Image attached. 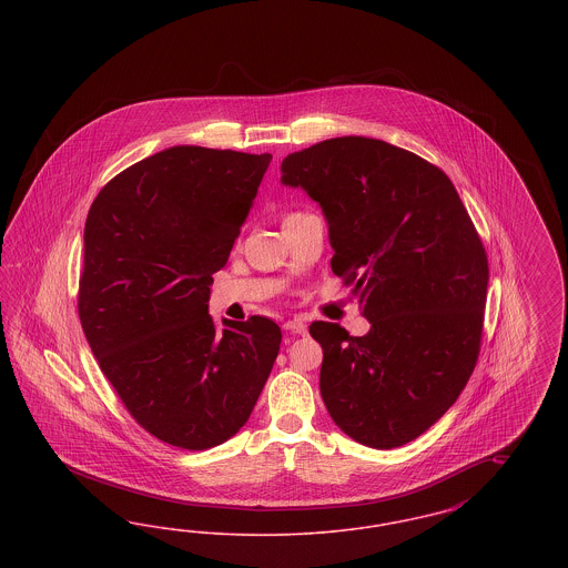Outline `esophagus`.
Returning <instances> with one entry per match:
<instances>
[{"label":"esophagus","instance_id":"1","mask_svg":"<svg viewBox=\"0 0 568 568\" xmlns=\"http://www.w3.org/2000/svg\"><path fill=\"white\" fill-rule=\"evenodd\" d=\"M283 327L287 329V332H292V334H304L306 332V324L302 322V320H290V322H285Z\"/></svg>","mask_w":568,"mask_h":568}]
</instances>
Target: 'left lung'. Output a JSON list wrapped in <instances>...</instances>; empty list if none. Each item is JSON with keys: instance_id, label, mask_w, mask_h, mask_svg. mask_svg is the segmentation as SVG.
I'll return each instance as SVG.
<instances>
[{"instance_id": "obj_1", "label": "left lung", "mask_w": 568, "mask_h": 568, "mask_svg": "<svg viewBox=\"0 0 568 568\" xmlns=\"http://www.w3.org/2000/svg\"><path fill=\"white\" fill-rule=\"evenodd\" d=\"M281 183L320 204L332 272L353 285L371 329L315 322L320 389L353 440L394 449L458 400L477 364L486 248L443 170L366 135L317 142L281 163Z\"/></svg>"}]
</instances>
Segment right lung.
<instances>
[{
    "mask_svg": "<svg viewBox=\"0 0 568 568\" xmlns=\"http://www.w3.org/2000/svg\"><path fill=\"white\" fill-rule=\"evenodd\" d=\"M271 153L179 144L130 165L84 221L79 315L102 373L135 422L202 452L246 424L281 349V327L209 315Z\"/></svg>",
    "mask_w": 568,
    "mask_h": 568,
    "instance_id": "1",
    "label": "right lung"
}]
</instances>
